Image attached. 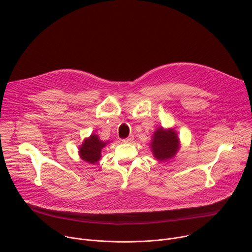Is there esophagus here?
Instances as JSON below:
<instances>
[{
	"mask_svg": "<svg viewBox=\"0 0 252 252\" xmlns=\"http://www.w3.org/2000/svg\"><path fill=\"white\" fill-rule=\"evenodd\" d=\"M123 142H124V143H132V142H133V136L130 135V136H128V138L123 140Z\"/></svg>",
	"mask_w": 252,
	"mask_h": 252,
	"instance_id": "34e87169",
	"label": "esophagus"
}]
</instances>
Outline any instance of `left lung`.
Listing matches in <instances>:
<instances>
[{
	"label": "left lung",
	"instance_id": "obj_1",
	"mask_svg": "<svg viewBox=\"0 0 252 252\" xmlns=\"http://www.w3.org/2000/svg\"><path fill=\"white\" fill-rule=\"evenodd\" d=\"M151 146L155 158L159 161H167L176 155L179 149L177 133L173 129L165 130L159 127L154 134Z\"/></svg>",
	"mask_w": 252,
	"mask_h": 252
}]
</instances>
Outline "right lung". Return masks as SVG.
<instances>
[{
	"mask_svg": "<svg viewBox=\"0 0 252 252\" xmlns=\"http://www.w3.org/2000/svg\"><path fill=\"white\" fill-rule=\"evenodd\" d=\"M106 144L101 142L96 134H91L89 139H86L79 149L80 157L89 164H95L100 158L101 149Z\"/></svg>",
	"mask_w": 252,
	"mask_h": 252,
	"instance_id": "1",
	"label": "right lung"
}]
</instances>
